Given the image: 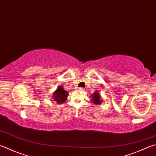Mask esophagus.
Instances as JSON below:
<instances>
[{
	"label": "esophagus",
	"mask_w": 156,
	"mask_h": 156,
	"mask_svg": "<svg viewBox=\"0 0 156 156\" xmlns=\"http://www.w3.org/2000/svg\"><path fill=\"white\" fill-rule=\"evenodd\" d=\"M79 90H84V88H79V89H78Z\"/></svg>",
	"instance_id": "esophagus-1"
}]
</instances>
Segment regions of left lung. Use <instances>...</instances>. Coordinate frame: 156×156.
<instances>
[{
	"instance_id": "left-lung-1",
	"label": "left lung",
	"mask_w": 156,
	"mask_h": 156,
	"mask_svg": "<svg viewBox=\"0 0 156 156\" xmlns=\"http://www.w3.org/2000/svg\"><path fill=\"white\" fill-rule=\"evenodd\" d=\"M90 98H91L90 101H91L93 104H95V105H100L103 101L102 98H101V96L100 95V93L99 90H95V92L90 95Z\"/></svg>"
}]
</instances>
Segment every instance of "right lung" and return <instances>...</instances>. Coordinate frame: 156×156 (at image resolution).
Listing matches in <instances>:
<instances>
[{"mask_svg": "<svg viewBox=\"0 0 156 156\" xmlns=\"http://www.w3.org/2000/svg\"><path fill=\"white\" fill-rule=\"evenodd\" d=\"M68 95V92L64 89L63 86L60 85L56 89L55 91L54 92L52 95V98L55 101V102L61 104H63L67 100Z\"/></svg>", "mask_w": 156, "mask_h": 156, "instance_id": "obj_1", "label": "right lung"}]
</instances>
